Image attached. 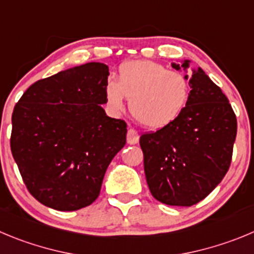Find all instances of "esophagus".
<instances>
[{
  "instance_id": "1",
  "label": "esophagus",
  "mask_w": 254,
  "mask_h": 254,
  "mask_svg": "<svg viewBox=\"0 0 254 254\" xmlns=\"http://www.w3.org/2000/svg\"><path fill=\"white\" fill-rule=\"evenodd\" d=\"M127 144H131V145H134V144H138L139 143L138 131H135L134 129H131V127H130V129L127 130Z\"/></svg>"
}]
</instances>
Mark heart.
<instances>
[{
	"instance_id": "obj_1",
	"label": "heart",
	"mask_w": 254,
	"mask_h": 254,
	"mask_svg": "<svg viewBox=\"0 0 254 254\" xmlns=\"http://www.w3.org/2000/svg\"><path fill=\"white\" fill-rule=\"evenodd\" d=\"M106 104L118 113L129 101L130 113L149 129H163L182 115L190 98V82L184 73L169 71L148 60L122 64L115 81L105 87Z\"/></svg>"
}]
</instances>
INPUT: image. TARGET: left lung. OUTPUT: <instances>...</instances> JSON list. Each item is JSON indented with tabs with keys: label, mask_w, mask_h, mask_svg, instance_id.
Listing matches in <instances>:
<instances>
[{
	"label": "left lung",
	"mask_w": 254,
	"mask_h": 254,
	"mask_svg": "<svg viewBox=\"0 0 254 254\" xmlns=\"http://www.w3.org/2000/svg\"><path fill=\"white\" fill-rule=\"evenodd\" d=\"M190 60L172 63L190 82L186 110L168 127L143 134L146 183L154 198L168 205L190 207L222 182L231 165L237 119L226 95Z\"/></svg>",
	"instance_id": "left-lung-1"
}]
</instances>
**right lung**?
I'll use <instances>...</instances> for the list:
<instances>
[{"label":"right lung","mask_w":254,"mask_h":254,"mask_svg":"<svg viewBox=\"0 0 254 254\" xmlns=\"http://www.w3.org/2000/svg\"><path fill=\"white\" fill-rule=\"evenodd\" d=\"M109 67L87 63L31 85L12 113L11 151L22 179L46 207L91 204L127 143V123L106 115Z\"/></svg>","instance_id":"obj_1"}]
</instances>
